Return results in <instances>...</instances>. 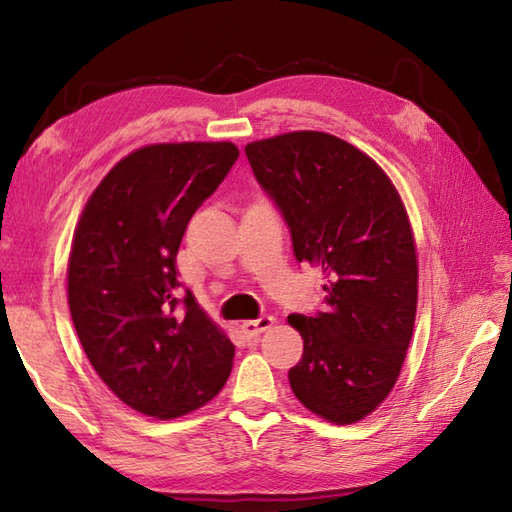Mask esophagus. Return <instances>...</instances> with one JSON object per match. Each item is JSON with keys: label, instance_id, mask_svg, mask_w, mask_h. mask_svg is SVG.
<instances>
[{"label": "esophagus", "instance_id": "esophagus-1", "mask_svg": "<svg viewBox=\"0 0 512 512\" xmlns=\"http://www.w3.org/2000/svg\"><path fill=\"white\" fill-rule=\"evenodd\" d=\"M273 323H275V319L270 317V314H262V317H257L253 321H244L242 323V332L246 336H250V339H253V336H259L264 330H268Z\"/></svg>", "mask_w": 512, "mask_h": 512}]
</instances>
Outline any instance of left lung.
<instances>
[{
    "label": "left lung",
    "mask_w": 512,
    "mask_h": 512,
    "mask_svg": "<svg viewBox=\"0 0 512 512\" xmlns=\"http://www.w3.org/2000/svg\"><path fill=\"white\" fill-rule=\"evenodd\" d=\"M244 151L290 228L297 262L325 273V312L288 317L303 339L290 387L325 420H361L396 385L416 321L405 206L385 171L336 136L290 132Z\"/></svg>",
    "instance_id": "8db88e82"
}]
</instances>
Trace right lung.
I'll use <instances>...</instances> for the list:
<instances>
[{
  "instance_id": "obj_1",
  "label": "right lung",
  "mask_w": 512,
  "mask_h": 512,
  "mask_svg": "<svg viewBox=\"0 0 512 512\" xmlns=\"http://www.w3.org/2000/svg\"><path fill=\"white\" fill-rule=\"evenodd\" d=\"M233 143L147 145L123 158L74 231L68 303L96 374L125 405L178 418L220 394L235 345L182 295L176 255L193 213L235 165Z\"/></svg>"
}]
</instances>
